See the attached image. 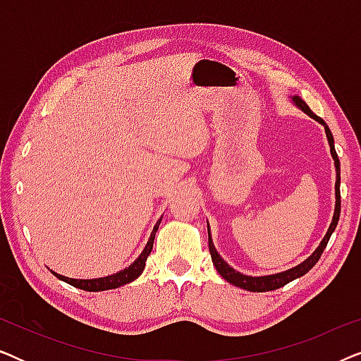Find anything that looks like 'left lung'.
Returning a JSON list of instances; mask_svg holds the SVG:
<instances>
[{
    "label": "left lung",
    "instance_id": "1",
    "mask_svg": "<svg viewBox=\"0 0 361 361\" xmlns=\"http://www.w3.org/2000/svg\"><path fill=\"white\" fill-rule=\"evenodd\" d=\"M293 100H294L295 105L300 108V110H302L304 113H307L310 118H314L315 121H319L320 125L325 128V135H327V140H329V145H330V152H332V157L335 161V171H337V182H335V199H337V200H335L334 219H332V224H330V226H329L327 233H325V236H324V240L320 241L319 248L315 250L314 253L304 261V263H300L299 266H295V268L289 269V271H284V273L271 274V276H259V278H253V276L241 274V273H238V271H235L233 268H231L230 264H226L225 261L221 259V256L216 253L215 246L210 240V231H209V250H210L212 261H214V266L216 268V271H219L221 278L228 281L230 284L236 286V288L251 290V293H266V290L279 289L288 283H290V281L298 279V278H300V276H304L305 273H309V271L315 266V263H317V261L320 259V256H322L325 246H327L330 236H332V233H334V230L337 228V224H338V219H340V161H338L337 152H335L334 136L329 130L327 123H325L320 116L315 115V113L310 111V108L305 105V102L302 100V98L293 97ZM207 230H209V226H207Z\"/></svg>",
    "mask_w": 361,
    "mask_h": 361
}]
</instances>
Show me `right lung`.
Listing matches in <instances>:
<instances>
[{"label": "right lung", "instance_id": "right-lung-1", "mask_svg": "<svg viewBox=\"0 0 361 361\" xmlns=\"http://www.w3.org/2000/svg\"><path fill=\"white\" fill-rule=\"evenodd\" d=\"M159 224H161V220L154 225V230H152V233L149 236V241H147L146 248L142 250V253L137 256V259L131 266H128L126 269L120 271V273L106 276V278H98V279H72V278H66V276L54 273V271H52V273L56 274L59 279L66 281L67 284L73 286V288L88 290V293H97V290H106V289H116V288H120V286H125L128 283H131V281H135L137 276L142 273V269H145L146 259H147V256H149L151 250H152V243H154V236H156L157 228H159Z\"/></svg>", "mask_w": 361, "mask_h": 361}]
</instances>
